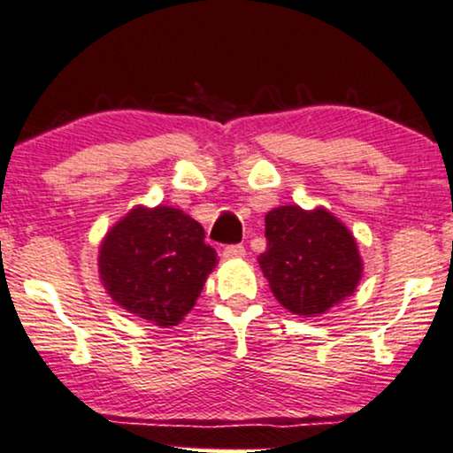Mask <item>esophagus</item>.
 I'll return each instance as SVG.
<instances>
[{
	"label": "esophagus",
	"instance_id": "obj_1",
	"mask_svg": "<svg viewBox=\"0 0 453 453\" xmlns=\"http://www.w3.org/2000/svg\"><path fill=\"white\" fill-rule=\"evenodd\" d=\"M245 256V248L242 243H235V245H226L225 250H222V258L231 260V258H243Z\"/></svg>",
	"mask_w": 453,
	"mask_h": 453
}]
</instances>
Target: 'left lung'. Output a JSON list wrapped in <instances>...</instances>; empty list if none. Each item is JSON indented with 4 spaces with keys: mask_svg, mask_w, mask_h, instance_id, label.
I'll return each instance as SVG.
<instances>
[{
    "mask_svg": "<svg viewBox=\"0 0 453 453\" xmlns=\"http://www.w3.org/2000/svg\"><path fill=\"white\" fill-rule=\"evenodd\" d=\"M265 222L258 262L279 304L317 317L355 292L363 271L355 237L329 211L281 205Z\"/></svg>",
    "mask_w": 453,
    "mask_h": 453,
    "instance_id": "obj_1",
    "label": "left lung"
}]
</instances>
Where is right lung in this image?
<instances>
[{"label":"right lung","instance_id":"1","mask_svg":"<svg viewBox=\"0 0 453 453\" xmlns=\"http://www.w3.org/2000/svg\"><path fill=\"white\" fill-rule=\"evenodd\" d=\"M205 231L180 210L136 208L100 245L98 269L117 304L159 327H170L197 303L216 250Z\"/></svg>","mask_w":453,"mask_h":453}]
</instances>
